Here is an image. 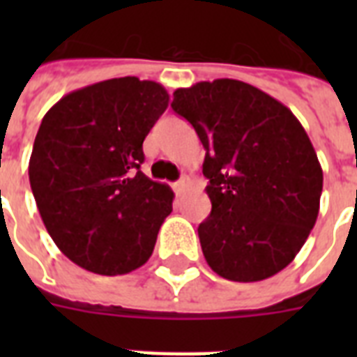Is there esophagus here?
Returning <instances> with one entry per match:
<instances>
[{"label": "esophagus", "instance_id": "1", "mask_svg": "<svg viewBox=\"0 0 357 357\" xmlns=\"http://www.w3.org/2000/svg\"><path fill=\"white\" fill-rule=\"evenodd\" d=\"M189 183H190L189 176H183V178L179 179V181H176V183H174V187H176V190H178V192H181V190H185L187 187H189Z\"/></svg>", "mask_w": 357, "mask_h": 357}]
</instances>
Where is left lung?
<instances>
[{
    "instance_id": "1",
    "label": "left lung",
    "mask_w": 357,
    "mask_h": 357,
    "mask_svg": "<svg viewBox=\"0 0 357 357\" xmlns=\"http://www.w3.org/2000/svg\"><path fill=\"white\" fill-rule=\"evenodd\" d=\"M172 109L204 144L211 215L198 235L207 265L231 282H261L296 257L321 207L322 168L298 119L237 79L174 92Z\"/></svg>"
}]
</instances>
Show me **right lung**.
Wrapping results in <instances>:
<instances>
[{
	"mask_svg": "<svg viewBox=\"0 0 357 357\" xmlns=\"http://www.w3.org/2000/svg\"><path fill=\"white\" fill-rule=\"evenodd\" d=\"M167 107L155 81L116 77L70 92L42 119L31 190L53 243L81 268L119 276L150 259L174 192L142 174V142Z\"/></svg>",
	"mask_w": 357,
	"mask_h": 357,
	"instance_id": "1",
	"label": "right lung"
}]
</instances>
